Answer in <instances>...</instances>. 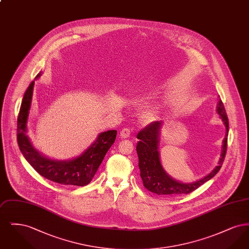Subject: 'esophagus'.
Returning a JSON list of instances; mask_svg holds the SVG:
<instances>
[{"label":"esophagus","instance_id":"1","mask_svg":"<svg viewBox=\"0 0 249 249\" xmlns=\"http://www.w3.org/2000/svg\"><path fill=\"white\" fill-rule=\"evenodd\" d=\"M131 129L130 128H124L120 131V137L121 138H129L130 136Z\"/></svg>","mask_w":249,"mask_h":249}]
</instances>
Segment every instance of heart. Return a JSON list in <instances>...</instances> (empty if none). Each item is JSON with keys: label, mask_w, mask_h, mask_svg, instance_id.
<instances>
[{"label": "heart", "mask_w": 249, "mask_h": 249, "mask_svg": "<svg viewBox=\"0 0 249 249\" xmlns=\"http://www.w3.org/2000/svg\"><path fill=\"white\" fill-rule=\"evenodd\" d=\"M155 113L153 111H147L143 114V119L145 121H151L152 119H154Z\"/></svg>", "instance_id": "b5f03b06"}]
</instances>
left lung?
Wrapping results in <instances>:
<instances>
[{"label": "left lung", "mask_w": 249, "mask_h": 249, "mask_svg": "<svg viewBox=\"0 0 249 249\" xmlns=\"http://www.w3.org/2000/svg\"><path fill=\"white\" fill-rule=\"evenodd\" d=\"M216 111L223 120L227 130L225 139L223 141L221 158L219 160L218 165L209 175L191 184H183L170 178L161 166L160 160V153L158 151V144L159 131L162 123L160 121H154L147 125L144 129L140 130V132L137 134V139H139V142L136 146V151L139 158V169L142 185L146 190L162 196L189 194L197 190L203 183L210 180L218 173L225 160L229 132V119L221 100L218 101Z\"/></svg>", "instance_id": "left-lung-1"}]
</instances>
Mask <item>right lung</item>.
I'll return each instance as SVG.
<instances>
[{
	"instance_id": "1",
	"label": "right lung",
	"mask_w": 249,
	"mask_h": 249,
	"mask_svg": "<svg viewBox=\"0 0 249 249\" xmlns=\"http://www.w3.org/2000/svg\"><path fill=\"white\" fill-rule=\"evenodd\" d=\"M38 76L40 74H37L36 77ZM34 85L35 81L30 84L26 89L18 117L17 139L21 153L40 176L50 181L64 186L84 187L89 184L108 149L115 142L117 130L102 132L83 154L71 160L58 161L45 158L36 151L26 135V125L32 104Z\"/></svg>"
}]
</instances>
